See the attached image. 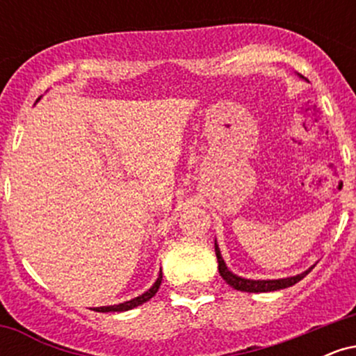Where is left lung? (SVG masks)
<instances>
[{
  "mask_svg": "<svg viewBox=\"0 0 356 356\" xmlns=\"http://www.w3.org/2000/svg\"><path fill=\"white\" fill-rule=\"evenodd\" d=\"M301 79H303V76H301ZM214 248H216V256H218V263H219V266H218L219 275L222 276V280L226 281L227 284L232 286L234 289H238V291H244V293H268V291H277V289L289 288V286L296 284L298 281L303 280V277L314 268V266H312L309 269H306L305 273H301V275L281 277V280H246V277H241L227 269L222 256H220L218 243L214 244Z\"/></svg>",
  "mask_w": 356,
  "mask_h": 356,
  "instance_id": "1",
  "label": "left lung"
}]
</instances>
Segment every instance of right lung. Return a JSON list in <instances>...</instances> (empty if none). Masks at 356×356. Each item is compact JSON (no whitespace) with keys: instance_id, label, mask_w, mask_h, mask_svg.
I'll return each instance as SVG.
<instances>
[{"instance_id":"1","label":"right lung","mask_w":356,"mask_h":356,"mask_svg":"<svg viewBox=\"0 0 356 356\" xmlns=\"http://www.w3.org/2000/svg\"><path fill=\"white\" fill-rule=\"evenodd\" d=\"M162 283V269L161 273H159V277L157 281H155L152 288L149 289V291H145L144 295L134 298V300L130 301H125V303H118V305H113V306H100V308H93V312H99V313H110V312H129V309L132 308H137V306L144 305L145 301H149L150 298H152L155 293L159 291V286Z\"/></svg>"}]
</instances>
